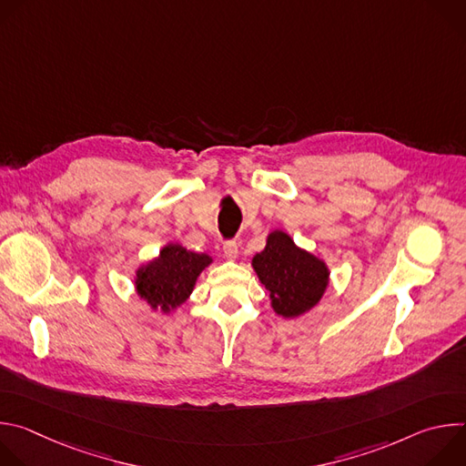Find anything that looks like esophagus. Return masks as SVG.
Returning <instances> with one entry per match:
<instances>
[{"label": "esophagus", "instance_id": "1", "mask_svg": "<svg viewBox=\"0 0 466 466\" xmlns=\"http://www.w3.org/2000/svg\"><path fill=\"white\" fill-rule=\"evenodd\" d=\"M223 252L228 259H236L238 258V243L236 239H228L223 243Z\"/></svg>", "mask_w": 466, "mask_h": 466}]
</instances>
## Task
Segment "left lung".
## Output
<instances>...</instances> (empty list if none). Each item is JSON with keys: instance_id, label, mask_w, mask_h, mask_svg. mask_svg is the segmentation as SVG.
Listing matches in <instances>:
<instances>
[{"instance_id": "8db88e82", "label": "left lung", "mask_w": 466, "mask_h": 466, "mask_svg": "<svg viewBox=\"0 0 466 466\" xmlns=\"http://www.w3.org/2000/svg\"><path fill=\"white\" fill-rule=\"evenodd\" d=\"M252 268L282 317H297L311 309L328 286L326 265L299 248L282 230L269 234L268 245L252 258Z\"/></svg>"}]
</instances>
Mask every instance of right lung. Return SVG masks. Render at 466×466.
<instances>
[{"instance_id":"add662e5","label":"right lung","mask_w":466,"mask_h":466,"mask_svg":"<svg viewBox=\"0 0 466 466\" xmlns=\"http://www.w3.org/2000/svg\"><path fill=\"white\" fill-rule=\"evenodd\" d=\"M212 261L210 256L167 245L160 258L138 269L137 289L153 308L169 311L182 304L191 293L197 277Z\"/></svg>"}]
</instances>
